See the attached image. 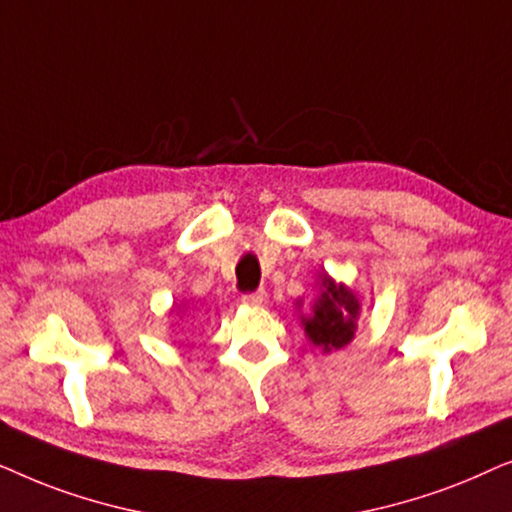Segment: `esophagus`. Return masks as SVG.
Returning a JSON list of instances; mask_svg holds the SVG:
<instances>
[{
    "label": "esophagus",
    "mask_w": 512,
    "mask_h": 512,
    "mask_svg": "<svg viewBox=\"0 0 512 512\" xmlns=\"http://www.w3.org/2000/svg\"><path fill=\"white\" fill-rule=\"evenodd\" d=\"M244 305L249 307H263L265 303H268V293L265 291H256V293H247V296L242 298Z\"/></svg>",
    "instance_id": "34e87169"
}]
</instances>
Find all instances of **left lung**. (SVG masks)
I'll use <instances>...</instances> for the list:
<instances>
[{
    "label": "left lung",
    "mask_w": 512,
    "mask_h": 512,
    "mask_svg": "<svg viewBox=\"0 0 512 512\" xmlns=\"http://www.w3.org/2000/svg\"><path fill=\"white\" fill-rule=\"evenodd\" d=\"M319 296L314 298L312 312L300 314L305 338L324 354L338 352L356 338L361 317V298L352 286L335 282L326 270L317 272ZM296 307H303V300H296Z\"/></svg>",
    "instance_id": "8db88e82"
}]
</instances>
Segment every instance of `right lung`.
<instances>
[{
    "mask_svg": "<svg viewBox=\"0 0 512 512\" xmlns=\"http://www.w3.org/2000/svg\"><path fill=\"white\" fill-rule=\"evenodd\" d=\"M184 307H186V305H179V312H177V317H179L181 312H184ZM172 312H174V307H172V310H170V314H172Z\"/></svg>",
    "mask_w": 512,
    "mask_h": 512,
    "instance_id": "obj_1",
    "label": "right lung"
}]
</instances>
